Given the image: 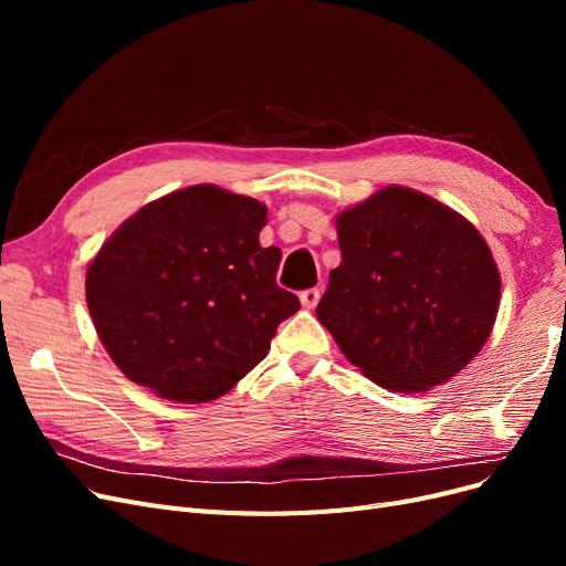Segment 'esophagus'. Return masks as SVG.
Wrapping results in <instances>:
<instances>
[{"instance_id":"obj_1","label":"esophagus","mask_w":566,"mask_h":566,"mask_svg":"<svg viewBox=\"0 0 566 566\" xmlns=\"http://www.w3.org/2000/svg\"><path fill=\"white\" fill-rule=\"evenodd\" d=\"M318 300H321V290L318 287H306V290H302V293H300V302H302L304 310H314V306L318 304Z\"/></svg>"}]
</instances>
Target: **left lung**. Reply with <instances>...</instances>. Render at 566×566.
<instances>
[{
    "label": "left lung",
    "mask_w": 566,
    "mask_h": 566,
    "mask_svg": "<svg viewBox=\"0 0 566 566\" xmlns=\"http://www.w3.org/2000/svg\"><path fill=\"white\" fill-rule=\"evenodd\" d=\"M342 262L316 306L349 361L391 391H427L491 335L501 276L465 217L403 186L337 214Z\"/></svg>",
    "instance_id": "obj_1"
}]
</instances>
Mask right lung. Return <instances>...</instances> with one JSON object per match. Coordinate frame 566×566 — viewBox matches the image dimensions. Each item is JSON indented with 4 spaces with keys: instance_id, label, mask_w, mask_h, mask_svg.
Masks as SVG:
<instances>
[{
    "instance_id": "right-lung-1",
    "label": "right lung",
    "mask_w": 566,
    "mask_h": 566,
    "mask_svg": "<svg viewBox=\"0 0 566 566\" xmlns=\"http://www.w3.org/2000/svg\"><path fill=\"white\" fill-rule=\"evenodd\" d=\"M266 208L212 184L148 202L87 269V306L106 352L163 399L205 403L262 361L300 300L262 248Z\"/></svg>"
}]
</instances>
